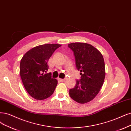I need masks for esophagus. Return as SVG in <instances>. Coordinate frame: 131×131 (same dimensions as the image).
Returning a JSON list of instances; mask_svg holds the SVG:
<instances>
[{"mask_svg":"<svg viewBox=\"0 0 131 131\" xmlns=\"http://www.w3.org/2000/svg\"><path fill=\"white\" fill-rule=\"evenodd\" d=\"M58 80H59V81H60V82L64 81L66 80V79H61V78H58Z\"/></svg>","mask_w":131,"mask_h":131,"instance_id":"obj_1","label":"esophagus"}]
</instances>
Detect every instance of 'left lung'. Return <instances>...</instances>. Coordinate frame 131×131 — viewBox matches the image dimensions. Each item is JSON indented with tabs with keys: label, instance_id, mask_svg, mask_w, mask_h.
Here are the masks:
<instances>
[{
	"label": "left lung",
	"instance_id": "left-lung-1",
	"mask_svg": "<svg viewBox=\"0 0 131 131\" xmlns=\"http://www.w3.org/2000/svg\"><path fill=\"white\" fill-rule=\"evenodd\" d=\"M73 51L77 70L81 79L77 80L70 95L76 102L85 104L98 94L105 77V62L101 52L88 43L73 42L68 45Z\"/></svg>",
	"mask_w": 131,
	"mask_h": 131
}]
</instances>
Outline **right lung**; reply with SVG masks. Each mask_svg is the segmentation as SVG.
I'll return each mask as SVG.
<instances>
[{"mask_svg":"<svg viewBox=\"0 0 131 131\" xmlns=\"http://www.w3.org/2000/svg\"><path fill=\"white\" fill-rule=\"evenodd\" d=\"M61 45L46 43L32 48L21 58L20 74L28 93L37 100L45 99L53 93L58 84L51 73L45 74L48 69L47 62L57 48Z\"/></svg>","mask_w":131,"mask_h":131,"instance_id":"1","label":"right lung"}]
</instances>
